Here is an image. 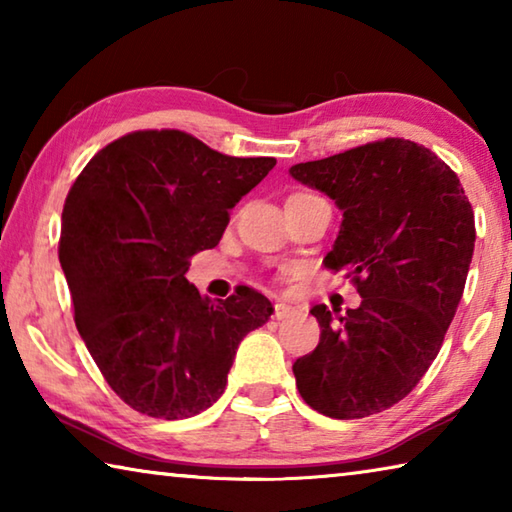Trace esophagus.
Wrapping results in <instances>:
<instances>
[{
	"mask_svg": "<svg viewBox=\"0 0 512 512\" xmlns=\"http://www.w3.org/2000/svg\"><path fill=\"white\" fill-rule=\"evenodd\" d=\"M296 314H298L296 307L284 305V302H275V309H273V318L275 320H287V318H293Z\"/></svg>",
	"mask_w": 512,
	"mask_h": 512,
	"instance_id": "1",
	"label": "esophagus"
}]
</instances>
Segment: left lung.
I'll use <instances>...</instances> for the list:
<instances>
[{
    "mask_svg": "<svg viewBox=\"0 0 512 512\" xmlns=\"http://www.w3.org/2000/svg\"><path fill=\"white\" fill-rule=\"evenodd\" d=\"M302 185L343 212L323 264L345 271L361 296L320 325L314 352L293 363L311 409L354 420L404 400L440 352L474 253V212L461 180L436 153L402 137L293 164Z\"/></svg>",
    "mask_w": 512,
    "mask_h": 512,
    "instance_id": "obj_1",
    "label": "left lung"
}]
</instances>
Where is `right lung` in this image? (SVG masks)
Wrapping results in <instances>:
<instances>
[{"label": "right lung", "instance_id": "right-lung-1", "mask_svg": "<svg viewBox=\"0 0 512 512\" xmlns=\"http://www.w3.org/2000/svg\"><path fill=\"white\" fill-rule=\"evenodd\" d=\"M275 158H232L183 131H135L85 164L63 207L58 259L74 323L112 391L151 418L219 400L241 339L273 314L250 287L212 302L187 282Z\"/></svg>", "mask_w": 512, "mask_h": 512}]
</instances>
